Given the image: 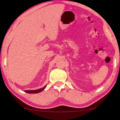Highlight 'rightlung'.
I'll return each instance as SVG.
<instances>
[{
	"label": "right lung",
	"instance_id": "add662e5",
	"mask_svg": "<svg viewBox=\"0 0 120 120\" xmlns=\"http://www.w3.org/2000/svg\"><path fill=\"white\" fill-rule=\"evenodd\" d=\"M46 87V86H44V87L42 88L36 89V90H25L24 92L27 93H29V94H36V93H38L41 92H42V90H43Z\"/></svg>",
	"mask_w": 120,
	"mask_h": 120
}]
</instances>
